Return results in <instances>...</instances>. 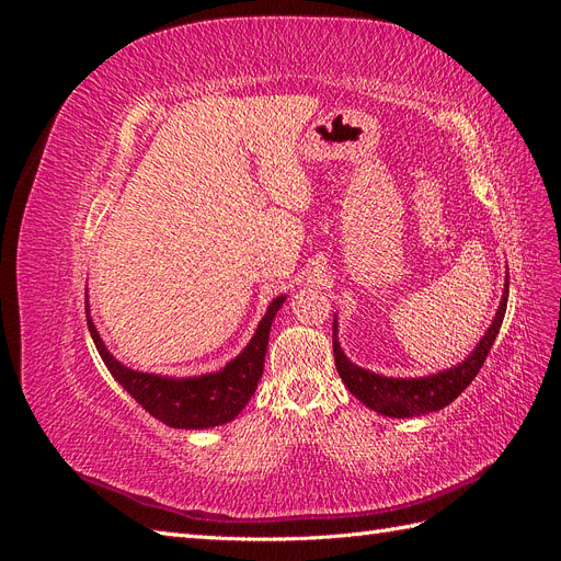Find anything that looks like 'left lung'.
<instances>
[{
    "label": "left lung",
    "mask_w": 561,
    "mask_h": 561,
    "mask_svg": "<svg viewBox=\"0 0 561 561\" xmlns=\"http://www.w3.org/2000/svg\"><path fill=\"white\" fill-rule=\"evenodd\" d=\"M505 307H507V280H505V293L494 320H491L489 330L484 332L480 344L474 346V351L468 355V358L445 371H437V375L419 377V379L381 377V375H375V371L353 365L336 342V320H334L332 346H334V363H336L339 377H342V381L355 398H358L363 404H367L369 410H375L383 416L407 419V416H421V414L443 410V407L454 402L470 386V381L478 377V371L482 369L491 346H494V339L501 330Z\"/></svg>",
    "instance_id": "left-lung-1"
}]
</instances>
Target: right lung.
<instances>
[{
  "instance_id": "right-lung-1",
  "label": "right lung",
  "mask_w": 561,
  "mask_h": 561,
  "mask_svg": "<svg viewBox=\"0 0 561 561\" xmlns=\"http://www.w3.org/2000/svg\"><path fill=\"white\" fill-rule=\"evenodd\" d=\"M283 301L285 295L268 304V309L260 320L257 332L250 339V344L243 348L241 355H236L229 365H225V369L190 379H168L122 365L105 348V342L100 339L89 316V309L87 322L93 336V344L105 367L110 369V375L128 390L135 402L142 404L151 416L163 421L165 426L201 431L229 423L231 419L241 414V410L252 398L264 371L271 322H274V316L283 307Z\"/></svg>"
}]
</instances>
